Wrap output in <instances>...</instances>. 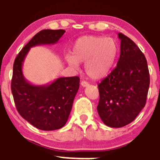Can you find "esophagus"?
<instances>
[{"mask_svg":"<svg viewBox=\"0 0 160 160\" xmlns=\"http://www.w3.org/2000/svg\"><path fill=\"white\" fill-rule=\"evenodd\" d=\"M81 86H83V87H86V86H89V82H86V81H84V80H82V81L81 82Z\"/></svg>","mask_w":160,"mask_h":160,"instance_id":"34e87169","label":"esophagus"}]
</instances>
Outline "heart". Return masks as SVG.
<instances>
[{"mask_svg":"<svg viewBox=\"0 0 160 160\" xmlns=\"http://www.w3.org/2000/svg\"><path fill=\"white\" fill-rule=\"evenodd\" d=\"M118 46L113 38L102 36H84L75 42L72 56L67 62L77 68L79 63L85 62V71L92 79L98 80L106 76L117 59Z\"/></svg>","mask_w":160,"mask_h":160,"instance_id":"obj_1","label":"heart"}]
</instances>
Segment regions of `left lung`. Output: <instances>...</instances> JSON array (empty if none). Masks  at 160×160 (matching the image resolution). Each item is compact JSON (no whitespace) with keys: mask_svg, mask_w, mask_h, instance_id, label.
Returning a JSON list of instances; mask_svg holds the SVG:
<instances>
[{"mask_svg":"<svg viewBox=\"0 0 160 160\" xmlns=\"http://www.w3.org/2000/svg\"><path fill=\"white\" fill-rule=\"evenodd\" d=\"M120 56L117 67L98 85L97 110L108 126L120 128L136 118L146 104L150 74L146 58L128 37L119 33Z\"/></svg>","mask_w":160,"mask_h":160,"instance_id":"left-lung-1","label":"left lung"}]
</instances>
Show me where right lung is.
Returning <instances> with one entry per match:
<instances>
[{"label": "right lung", "instance_id": "right-lung-1", "mask_svg": "<svg viewBox=\"0 0 160 160\" xmlns=\"http://www.w3.org/2000/svg\"><path fill=\"white\" fill-rule=\"evenodd\" d=\"M65 32L62 29L40 31L20 51L13 64L11 90L16 109L29 123L44 131L58 129L67 122L80 78H59L49 84L35 86L24 78L22 65L32 47L56 43Z\"/></svg>", "mask_w": 160, "mask_h": 160}]
</instances>
